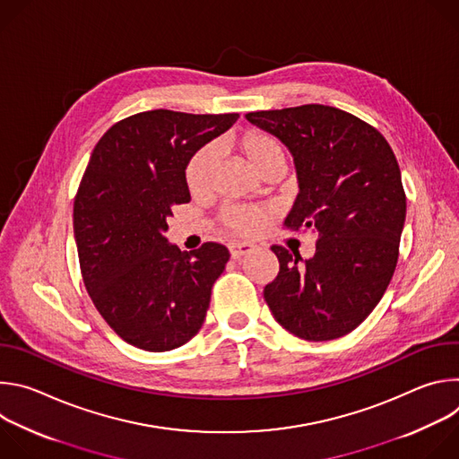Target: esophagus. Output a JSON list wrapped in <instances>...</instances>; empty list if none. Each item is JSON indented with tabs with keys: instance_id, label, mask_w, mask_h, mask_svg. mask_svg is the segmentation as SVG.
<instances>
[{
	"instance_id": "esophagus-1",
	"label": "esophagus",
	"mask_w": 459,
	"mask_h": 459,
	"mask_svg": "<svg viewBox=\"0 0 459 459\" xmlns=\"http://www.w3.org/2000/svg\"><path fill=\"white\" fill-rule=\"evenodd\" d=\"M254 248H255V245H252V243H230V245H229L230 255H232L234 259H238V257H241V255H245V254L254 252Z\"/></svg>"
}]
</instances>
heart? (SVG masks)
I'll return each instance as SVG.
<instances>
[{
    "label": "heart",
    "mask_w": 459,
    "mask_h": 459,
    "mask_svg": "<svg viewBox=\"0 0 459 459\" xmlns=\"http://www.w3.org/2000/svg\"><path fill=\"white\" fill-rule=\"evenodd\" d=\"M225 145L236 149L261 178H280L285 170V151L281 143L264 130H247L241 136L227 140ZM218 161L220 152L211 143L200 147L188 158L185 165V183L192 194H205L211 190ZM269 218L271 209L265 207L230 205L223 209L220 220L230 234L248 238L264 229Z\"/></svg>",
    "instance_id": "1"
}]
</instances>
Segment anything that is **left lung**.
Returning a JSON list of instances; mask_svg holds the SVG:
<instances>
[{
    "label": "left lung",
    "mask_w": 459,
    "mask_h": 459,
    "mask_svg": "<svg viewBox=\"0 0 459 459\" xmlns=\"http://www.w3.org/2000/svg\"><path fill=\"white\" fill-rule=\"evenodd\" d=\"M290 151L299 194L285 227L317 236L310 259L281 245L280 273L264 290L276 321L307 342L352 333L396 271L407 198L398 160L363 119L326 105L245 116Z\"/></svg>",
    "instance_id": "8db88e82"
}]
</instances>
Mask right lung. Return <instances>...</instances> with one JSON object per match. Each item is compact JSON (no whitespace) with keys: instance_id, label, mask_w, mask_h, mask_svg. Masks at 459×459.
<instances>
[{"instance_id":"add662e5","label":"right lung","mask_w":459,"mask_h":459,"mask_svg":"<svg viewBox=\"0 0 459 459\" xmlns=\"http://www.w3.org/2000/svg\"><path fill=\"white\" fill-rule=\"evenodd\" d=\"M239 114L147 110L114 123L92 151L74 198L85 289L126 343L149 352L192 340L230 257L207 241L181 252L163 236L172 207L188 204V158Z\"/></svg>"}]
</instances>
